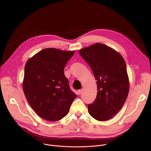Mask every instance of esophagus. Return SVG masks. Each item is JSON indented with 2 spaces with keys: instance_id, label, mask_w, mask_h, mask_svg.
Segmentation results:
<instances>
[{
  "instance_id": "esophagus-1",
  "label": "esophagus",
  "mask_w": 151,
  "mask_h": 151,
  "mask_svg": "<svg viewBox=\"0 0 151 151\" xmlns=\"http://www.w3.org/2000/svg\"><path fill=\"white\" fill-rule=\"evenodd\" d=\"M83 89H80V90H78V93H79V95H81L82 93H83Z\"/></svg>"
}]
</instances>
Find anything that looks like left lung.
<instances>
[{
	"instance_id": "obj_1",
	"label": "left lung",
	"mask_w": 151,
	"mask_h": 151,
	"mask_svg": "<svg viewBox=\"0 0 151 151\" xmlns=\"http://www.w3.org/2000/svg\"><path fill=\"white\" fill-rule=\"evenodd\" d=\"M79 53L97 80L96 98L88 105V111L98 121L109 120L123 107L129 94V80L124 59L119 53L101 43L81 49Z\"/></svg>"
}]
</instances>
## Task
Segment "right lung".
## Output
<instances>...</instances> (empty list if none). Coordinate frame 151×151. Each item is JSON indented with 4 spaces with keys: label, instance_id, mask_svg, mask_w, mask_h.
<instances>
[{
    "label": "right lung",
    "instance_id": "add662e5",
    "mask_svg": "<svg viewBox=\"0 0 151 151\" xmlns=\"http://www.w3.org/2000/svg\"><path fill=\"white\" fill-rule=\"evenodd\" d=\"M74 51L46 48L26 63L22 87L33 110L43 119L55 122L67 114L77 98L70 88L64 68Z\"/></svg>",
    "mask_w": 151,
    "mask_h": 151
}]
</instances>
